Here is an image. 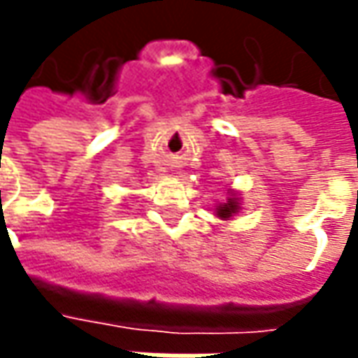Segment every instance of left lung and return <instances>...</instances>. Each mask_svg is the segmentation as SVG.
I'll use <instances>...</instances> for the list:
<instances>
[{
  "mask_svg": "<svg viewBox=\"0 0 358 358\" xmlns=\"http://www.w3.org/2000/svg\"><path fill=\"white\" fill-rule=\"evenodd\" d=\"M237 209H239V205H237V201H235V199H229L227 203H225V205H221V207L217 209V215H219V217H223V219H229V217H231V215L235 213Z\"/></svg>",
  "mask_w": 358,
  "mask_h": 358,
  "instance_id": "8db88e82",
  "label": "left lung"
}]
</instances>
